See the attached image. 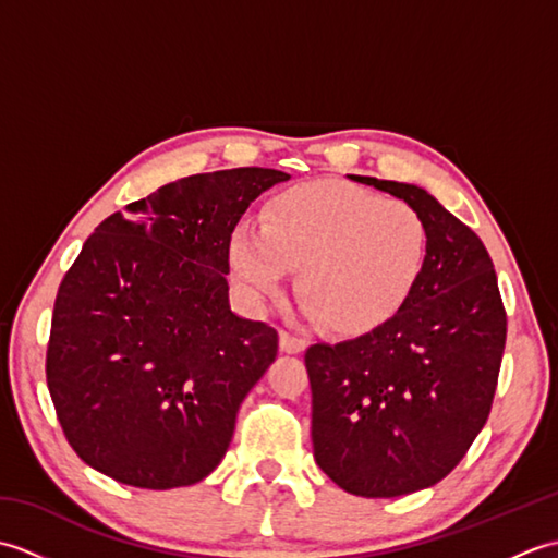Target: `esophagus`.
<instances>
[{
    "label": "esophagus",
    "instance_id": "obj_1",
    "mask_svg": "<svg viewBox=\"0 0 558 558\" xmlns=\"http://www.w3.org/2000/svg\"><path fill=\"white\" fill-rule=\"evenodd\" d=\"M280 350L288 352V354H298L306 350V340L290 333V330H280Z\"/></svg>",
    "mask_w": 558,
    "mask_h": 558
}]
</instances>
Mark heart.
Instances as JSON below:
<instances>
[{
  "label": "heart",
  "mask_w": 558,
  "mask_h": 558,
  "mask_svg": "<svg viewBox=\"0 0 558 558\" xmlns=\"http://www.w3.org/2000/svg\"><path fill=\"white\" fill-rule=\"evenodd\" d=\"M230 266L246 298H278L286 270L316 324L357 336L386 324L417 280L429 230L405 201L350 184H302L272 196L260 228L240 222L230 234Z\"/></svg>",
  "instance_id": "1"
}]
</instances>
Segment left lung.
I'll return each instance as SVG.
<instances>
[{"label": "left lung", "mask_w": 558, "mask_h": 558, "mask_svg": "<svg viewBox=\"0 0 558 558\" xmlns=\"http://www.w3.org/2000/svg\"><path fill=\"white\" fill-rule=\"evenodd\" d=\"M405 201L429 230L417 286L386 324L304 354L314 458L340 489L390 499L441 482L487 424L506 310L480 236L414 184L354 177Z\"/></svg>", "instance_id": "left-lung-1"}]
</instances>
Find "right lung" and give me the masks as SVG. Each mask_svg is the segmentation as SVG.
Instances as JSON below:
<instances>
[{"instance_id": "obj_1", "label": "right lung", "mask_w": 558, "mask_h": 558, "mask_svg": "<svg viewBox=\"0 0 558 558\" xmlns=\"http://www.w3.org/2000/svg\"><path fill=\"white\" fill-rule=\"evenodd\" d=\"M290 174L234 168L160 186L105 218L57 290L45 374L76 456L138 489L210 475L276 328L232 314L230 234Z\"/></svg>"}]
</instances>
